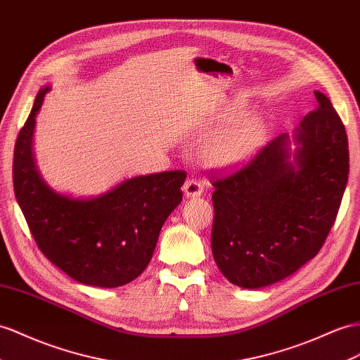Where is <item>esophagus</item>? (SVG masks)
<instances>
[{
	"label": "esophagus",
	"instance_id": "1",
	"mask_svg": "<svg viewBox=\"0 0 360 360\" xmlns=\"http://www.w3.org/2000/svg\"><path fill=\"white\" fill-rule=\"evenodd\" d=\"M184 195L187 198H199L202 195V191H204V186H202V182L196 178H190L184 184Z\"/></svg>",
	"mask_w": 360,
	"mask_h": 360
}]
</instances>
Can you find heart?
I'll return each instance as SVG.
<instances>
[{
    "mask_svg": "<svg viewBox=\"0 0 360 360\" xmlns=\"http://www.w3.org/2000/svg\"><path fill=\"white\" fill-rule=\"evenodd\" d=\"M263 126L259 120H248L233 131L217 135L205 146V158L219 165H231L251 156L262 141Z\"/></svg>",
    "mask_w": 360,
    "mask_h": 360,
    "instance_id": "obj_1",
    "label": "heart"
}]
</instances>
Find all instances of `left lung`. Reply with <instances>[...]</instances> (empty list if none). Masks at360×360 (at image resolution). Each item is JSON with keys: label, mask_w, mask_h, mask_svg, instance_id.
Here are the masks:
<instances>
[{"label": "left lung", "mask_w": 360, "mask_h": 360, "mask_svg": "<svg viewBox=\"0 0 360 360\" xmlns=\"http://www.w3.org/2000/svg\"><path fill=\"white\" fill-rule=\"evenodd\" d=\"M315 97L318 108L295 131V165L283 134L238 170L210 176L211 251L225 278L240 288H264L297 272L336 220L348 181V138L328 97L319 91Z\"/></svg>", "instance_id": "left-lung-1"}]
</instances>
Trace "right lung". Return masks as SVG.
Wrapping results in <instances>:
<instances>
[{
  "label": "right lung",
  "instance_id": "1",
  "mask_svg": "<svg viewBox=\"0 0 360 360\" xmlns=\"http://www.w3.org/2000/svg\"><path fill=\"white\" fill-rule=\"evenodd\" d=\"M50 88L36 96L18 134L13 188L36 245L72 280L97 288H118L149 264L165 219L182 200L184 170L126 179L92 199H71L45 186L34 167V117Z\"/></svg>",
  "mask_w": 360,
  "mask_h": 360
}]
</instances>
